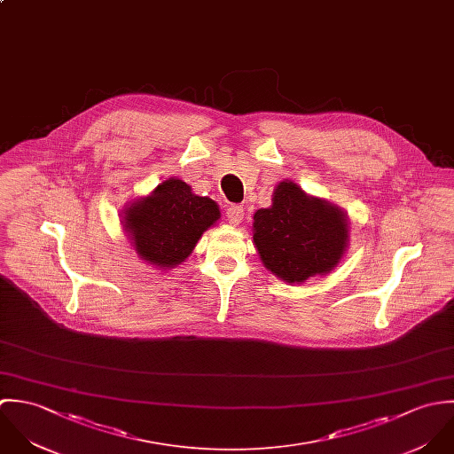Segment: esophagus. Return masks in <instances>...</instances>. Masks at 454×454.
I'll list each match as a JSON object with an SVG mask.
<instances>
[{
    "instance_id": "34e87169",
    "label": "esophagus",
    "mask_w": 454,
    "mask_h": 454,
    "mask_svg": "<svg viewBox=\"0 0 454 454\" xmlns=\"http://www.w3.org/2000/svg\"><path fill=\"white\" fill-rule=\"evenodd\" d=\"M226 217H228V223H230V224H233V226L240 224L242 219H244V207H240V205H231V207H228Z\"/></svg>"
}]
</instances>
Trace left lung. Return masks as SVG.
Masks as SVG:
<instances>
[{
  "instance_id": "left-lung-1",
  "label": "left lung",
  "mask_w": 454,
  "mask_h": 454,
  "mask_svg": "<svg viewBox=\"0 0 454 454\" xmlns=\"http://www.w3.org/2000/svg\"><path fill=\"white\" fill-rule=\"evenodd\" d=\"M272 196V205L253 217V242L265 269L289 284L332 272L349 247L348 214L293 181L278 182Z\"/></svg>"
}]
</instances>
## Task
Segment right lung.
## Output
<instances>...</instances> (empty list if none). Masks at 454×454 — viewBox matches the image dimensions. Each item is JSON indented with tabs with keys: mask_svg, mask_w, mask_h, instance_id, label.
Wrapping results in <instances>:
<instances>
[{
	"mask_svg": "<svg viewBox=\"0 0 454 454\" xmlns=\"http://www.w3.org/2000/svg\"><path fill=\"white\" fill-rule=\"evenodd\" d=\"M221 219L219 205L181 179L161 182L122 210V230L138 258L170 270L189 258L203 231Z\"/></svg>",
	"mask_w": 454,
	"mask_h": 454,
	"instance_id": "add662e5",
	"label": "right lung"
}]
</instances>
